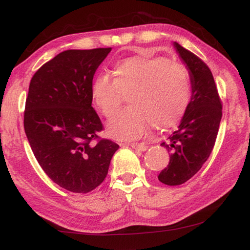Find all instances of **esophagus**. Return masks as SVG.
<instances>
[{
	"label": "esophagus",
	"instance_id": "obj_1",
	"mask_svg": "<svg viewBox=\"0 0 250 250\" xmlns=\"http://www.w3.org/2000/svg\"><path fill=\"white\" fill-rule=\"evenodd\" d=\"M126 146H130L131 148L139 150V151H145V150H146V148H148L146 144H128Z\"/></svg>",
	"mask_w": 250,
	"mask_h": 250
}]
</instances>
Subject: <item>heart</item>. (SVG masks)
<instances>
[{"label":"heart","instance_id":"b5f03b06","mask_svg":"<svg viewBox=\"0 0 250 250\" xmlns=\"http://www.w3.org/2000/svg\"><path fill=\"white\" fill-rule=\"evenodd\" d=\"M113 78L99 74L91 84V99L105 118L120 109L125 96L131 106L109 122L110 138L131 141L141 137L149 122L156 128L175 125L187 111L192 96L189 71L164 57H131L118 61Z\"/></svg>","mask_w":250,"mask_h":250}]
</instances>
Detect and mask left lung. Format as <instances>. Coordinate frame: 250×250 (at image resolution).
I'll use <instances>...</instances> for the list:
<instances>
[{
  "instance_id": "1",
  "label": "left lung",
  "mask_w": 250,
  "mask_h": 250,
  "mask_svg": "<svg viewBox=\"0 0 250 250\" xmlns=\"http://www.w3.org/2000/svg\"><path fill=\"white\" fill-rule=\"evenodd\" d=\"M173 46L190 73L192 96L178 129L167 144H161L170 153V161L158 179L168 186L185 184L199 171L212 151L223 116L210 69L177 42H173Z\"/></svg>"
}]
</instances>
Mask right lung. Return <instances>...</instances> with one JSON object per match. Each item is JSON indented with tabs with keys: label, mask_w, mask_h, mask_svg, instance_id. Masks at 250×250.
Here are the masks:
<instances>
[{
	"label": "right lung",
	"mask_w": 250,
	"mask_h": 250,
	"mask_svg": "<svg viewBox=\"0 0 250 250\" xmlns=\"http://www.w3.org/2000/svg\"><path fill=\"white\" fill-rule=\"evenodd\" d=\"M110 51H63L43 64L30 82L24 111L27 140L43 171L72 192L96 189L119 148L108 139L92 142L104 125L91 105V84Z\"/></svg>",
	"instance_id": "1"
}]
</instances>
